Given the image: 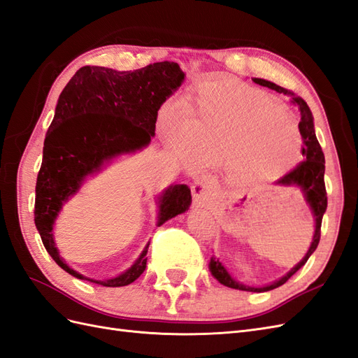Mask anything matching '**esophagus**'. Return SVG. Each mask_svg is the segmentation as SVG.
<instances>
[{
  "mask_svg": "<svg viewBox=\"0 0 358 358\" xmlns=\"http://www.w3.org/2000/svg\"><path fill=\"white\" fill-rule=\"evenodd\" d=\"M192 196H194L196 201H212L215 199L213 190L210 189L206 182L198 181L192 186Z\"/></svg>",
  "mask_w": 358,
  "mask_h": 358,
  "instance_id": "obj_1",
  "label": "esophagus"
}]
</instances>
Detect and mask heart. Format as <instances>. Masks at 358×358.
Here are the masks:
<instances>
[{
  "label": "heart",
  "mask_w": 358,
  "mask_h": 358,
  "mask_svg": "<svg viewBox=\"0 0 358 358\" xmlns=\"http://www.w3.org/2000/svg\"><path fill=\"white\" fill-rule=\"evenodd\" d=\"M177 151L190 166L230 162L237 181L278 178L298 164L302 137L298 125L277 99L236 81H213L201 87L187 113V132L169 119Z\"/></svg>",
  "instance_id": "heart-1"
}]
</instances>
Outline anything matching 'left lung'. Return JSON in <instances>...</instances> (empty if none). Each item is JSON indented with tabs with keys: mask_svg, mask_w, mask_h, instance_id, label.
Segmentation results:
<instances>
[{
	"mask_svg": "<svg viewBox=\"0 0 358 358\" xmlns=\"http://www.w3.org/2000/svg\"><path fill=\"white\" fill-rule=\"evenodd\" d=\"M254 81L260 86L269 87L272 90H277L278 94H284L292 96V103L296 104L299 107L301 112V121L298 124L299 133L302 137V155H304V160L299 162L295 168H293L290 172H287L286 176H282L277 185L281 186H299L304 192L307 203L310 204L311 210H313V215L316 219V230L313 236V242L310 245V250L307 251L306 257L302 259L295 268H293L287 275L278 281H275L266 287H250V286H243V284L237 282L230 277V273L227 272V269L222 266L219 260L212 259L210 260V271H212L213 277L224 284L227 287L231 289H239V290H248V292H268L275 287L282 286L293 273L299 271L304 264L307 263L308 257L315 252L317 248V243L320 241V225H322V216L327 210V189H325V181H324V173H325V157L322 148L316 139V133H315V124H313V115L310 112V107L307 103L301 96L293 94L292 90L284 89L278 85L271 83L268 80L263 78H254Z\"/></svg>",
	"mask_w": 358,
	"mask_h": 358,
	"instance_id": "8db88e82",
	"label": "left lung"
}]
</instances>
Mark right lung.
Instances as JSON below:
<instances>
[{"label":"right lung","mask_w":358,"mask_h":358,"mask_svg":"<svg viewBox=\"0 0 358 358\" xmlns=\"http://www.w3.org/2000/svg\"><path fill=\"white\" fill-rule=\"evenodd\" d=\"M182 80L185 72L173 62L124 72L83 66L62 90L43 143L42 166L36 181L34 224L45 250L63 271L106 287L127 286L143 273L148 246L119 277L104 281L85 278L60 259L52 239V225L62 206L87 176L116 155L150 143L160 106ZM190 201L186 185L171 186L159 198L157 225L186 212Z\"/></svg>","instance_id":"1"}]
</instances>
